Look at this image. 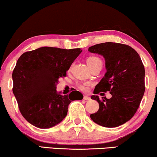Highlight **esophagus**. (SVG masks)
<instances>
[{
  "label": "esophagus",
  "mask_w": 157,
  "mask_h": 157,
  "mask_svg": "<svg viewBox=\"0 0 157 157\" xmlns=\"http://www.w3.org/2000/svg\"><path fill=\"white\" fill-rule=\"evenodd\" d=\"M83 100H86V101H89V100H91V98H90V97H88V96H84Z\"/></svg>",
  "instance_id": "esophagus-1"
}]
</instances>
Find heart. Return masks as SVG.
Returning a JSON list of instances; mask_svg holds the SVG:
<instances>
[{
	"instance_id": "b5f03b06",
	"label": "heart",
	"mask_w": 157,
	"mask_h": 157,
	"mask_svg": "<svg viewBox=\"0 0 157 157\" xmlns=\"http://www.w3.org/2000/svg\"><path fill=\"white\" fill-rule=\"evenodd\" d=\"M87 63L90 68H92L98 65H102V63H101L100 58L96 56H90L88 57L87 59ZM87 85L88 83H82L79 85V87L82 90H87Z\"/></svg>"
}]
</instances>
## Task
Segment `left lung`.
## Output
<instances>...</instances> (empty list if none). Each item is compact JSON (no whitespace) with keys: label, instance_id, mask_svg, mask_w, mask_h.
Listing matches in <instances>:
<instances>
[{"label":"left lung","instance_id":"1","mask_svg":"<svg viewBox=\"0 0 157 157\" xmlns=\"http://www.w3.org/2000/svg\"><path fill=\"white\" fill-rule=\"evenodd\" d=\"M92 53L103 56L107 72L91 97L99 103L98 111L90 118L105 127H117L132 119L144 96L145 70L139 54L129 45L100 43L89 48ZM109 91L112 98L100 101L97 94Z\"/></svg>","mask_w":157,"mask_h":157}]
</instances>
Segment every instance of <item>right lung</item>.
Listing matches in <instances>:
<instances>
[{"instance_id": "right-lung-1", "label": "right lung", "mask_w": 157, "mask_h": 157, "mask_svg": "<svg viewBox=\"0 0 157 157\" xmlns=\"http://www.w3.org/2000/svg\"><path fill=\"white\" fill-rule=\"evenodd\" d=\"M81 52L80 48L42 47L19 57L12 75L13 92L26 121L40 129L52 127L67 116L71 101L82 100L77 90L69 95L56 90L59 78L66 76Z\"/></svg>"}]
</instances>
